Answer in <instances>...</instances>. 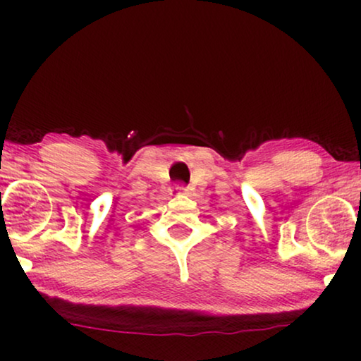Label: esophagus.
Here are the masks:
<instances>
[{
  "label": "esophagus",
  "mask_w": 361,
  "mask_h": 361,
  "mask_svg": "<svg viewBox=\"0 0 361 361\" xmlns=\"http://www.w3.org/2000/svg\"><path fill=\"white\" fill-rule=\"evenodd\" d=\"M176 190H179V192H182V194H185V192L189 189H187V187H184V185H176Z\"/></svg>",
  "instance_id": "1"
}]
</instances>
